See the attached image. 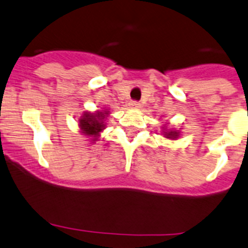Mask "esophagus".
I'll return each mask as SVG.
<instances>
[{
  "label": "esophagus",
  "mask_w": 248,
  "mask_h": 248,
  "mask_svg": "<svg viewBox=\"0 0 248 248\" xmlns=\"http://www.w3.org/2000/svg\"><path fill=\"white\" fill-rule=\"evenodd\" d=\"M129 107L131 109H140V108H141V104H139L137 101H131L129 104Z\"/></svg>",
  "instance_id": "esophagus-1"
}]
</instances>
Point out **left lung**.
<instances>
[{
	"mask_svg": "<svg viewBox=\"0 0 248 248\" xmlns=\"http://www.w3.org/2000/svg\"><path fill=\"white\" fill-rule=\"evenodd\" d=\"M169 124H170V122H168V123H165L161 126L163 127L161 135H163L165 139L171 140V141H176V140H178L181 137V129H182V127L176 129V127L173 126H169Z\"/></svg>",
	"mask_w": 248,
	"mask_h": 248,
	"instance_id": "left-lung-1",
	"label": "left lung"
}]
</instances>
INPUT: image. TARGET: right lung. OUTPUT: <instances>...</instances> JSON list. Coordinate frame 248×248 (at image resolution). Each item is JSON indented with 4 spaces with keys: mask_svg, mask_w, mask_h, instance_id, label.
<instances>
[{
    "mask_svg": "<svg viewBox=\"0 0 248 248\" xmlns=\"http://www.w3.org/2000/svg\"><path fill=\"white\" fill-rule=\"evenodd\" d=\"M109 108L101 107V109L96 111H84L78 118V131L84 135L90 143H95L99 141L101 132L106 129L107 119H108Z\"/></svg>",
    "mask_w": 248,
    "mask_h": 248,
    "instance_id": "add662e5",
    "label": "right lung"
}]
</instances>
